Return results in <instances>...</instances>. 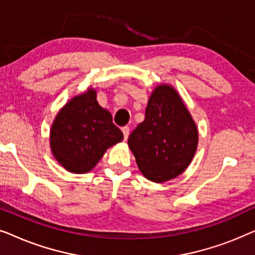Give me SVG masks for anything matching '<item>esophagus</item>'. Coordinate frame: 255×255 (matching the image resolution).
I'll return each mask as SVG.
<instances>
[{
	"label": "esophagus",
	"mask_w": 255,
	"mask_h": 255,
	"mask_svg": "<svg viewBox=\"0 0 255 255\" xmlns=\"http://www.w3.org/2000/svg\"><path fill=\"white\" fill-rule=\"evenodd\" d=\"M122 132H123V134H124V140H127L128 134H130V128H128V127L122 128Z\"/></svg>",
	"instance_id": "esophagus-1"
}]
</instances>
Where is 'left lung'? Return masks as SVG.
I'll use <instances>...</instances> for the list:
<instances>
[{
  "label": "left lung",
  "instance_id": "1",
  "mask_svg": "<svg viewBox=\"0 0 255 255\" xmlns=\"http://www.w3.org/2000/svg\"><path fill=\"white\" fill-rule=\"evenodd\" d=\"M128 147L146 179L162 183L190 165L198 144L196 123L173 86H156L148 99L145 120L131 132Z\"/></svg>",
  "mask_w": 255,
  "mask_h": 255
}]
</instances>
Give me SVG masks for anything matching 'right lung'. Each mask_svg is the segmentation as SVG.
I'll list each match as a JSON object with an SVG mask.
<instances>
[{
	"mask_svg": "<svg viewBox=\"0 0 255 255\" xmlns=\"http://www.w3.org/2000/svg\"><path fill=\"white\" fill-rule=\"evenodd\" d=\"M123 138L111 114L97 102L94 88L69 100L59 110L50 130L52 154L74 174L90 172L107 149Z\"/></svg>",
	"mask_w": 255,
	"mask_h": 255,
	"instance_id": "add662e5",
	"label": "right lung"
}]
</instances>
